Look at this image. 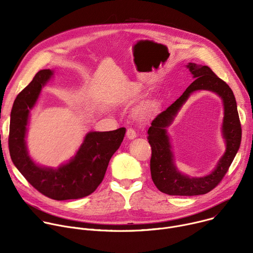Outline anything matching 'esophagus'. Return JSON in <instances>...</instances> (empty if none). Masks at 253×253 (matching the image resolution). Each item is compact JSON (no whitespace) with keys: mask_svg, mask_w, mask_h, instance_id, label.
Instances as JSON below:
<instances>
[{"mask_svg":"<svg viewBox=\"0 0 253 253\" xmlns=\"http://www.w3.org/2000/svg\"><path fill=\"white\" fill-rule=\"evenodd\" d=\"M126 136L129 139H134L137 136V133L133 128H128L127 131H126Z\"/></svg>","mask_w":253,"mask_h":253,"instance_id":"1","label":"esophagus"}]
</instances>
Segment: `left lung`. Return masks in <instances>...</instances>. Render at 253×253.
<instances>
[{
	"label": "left lung",
	"mask_w": 253,
	"mask_h": 253,
	"mask_svg": "<svg viewBox=\"0 0 253 253\" xmlns=\"http://www.w3.org/2000/svg\"><path fill=\"white\" fill-rule=\"evenodd\" d=\"M187 68L194 81L167 109L156 116L148 129V142L152 154L150 159L151 177L155 186L168 195L193 196L206 194L217 186L230 167L241 142V124L237 112L235 97L230 87L208 66L189 63ZM197 89H208L218 93L224 100L225 118L223 132L227 150L218 166L209 175L190 178L180 173L173 165L172 154L166 132V127L172 121L179 108L190 93Z\"/></svg>",
	"instance_id": "8db88e82"
}]
</instances>
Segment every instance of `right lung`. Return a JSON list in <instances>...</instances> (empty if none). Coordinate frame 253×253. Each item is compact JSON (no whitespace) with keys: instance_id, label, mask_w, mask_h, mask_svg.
<instances>
[{"instance_id":"1","label":"right lung","mask_w":253,"mask_h":253,"mask_svg":"<svg viewBox=\"0 0 253 253\" xmlns=\"http://www.w3.org/2000/svg\"><path fill=\"white\" fill-rule=\"evenodd\" d=\"M52 75L50 69L39 71L17 96L11 112L10 155L27 181L43 195L55 200L79 199L90 195L100 185L111 157L121 145L126 129L122 127L113 131L88 133L75 157L58 169L36 165L26 147L27 124L42 87Z\"/></svg>"}]
</instances>
